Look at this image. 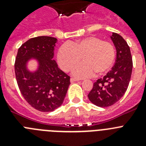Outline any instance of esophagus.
Listing matches in <instances>:
<instances>
[{"instance_id": "obj_1", "label": "esophagus", "mask_w": 146, "mask_h": 146, "mask_svg": "<svg viewBox=\"0 0 146 146\" xmlns=\"http://www.w3.org/2000/svg\"><path fill=\"white\" fill-rule=\"evenodd\" d=\"M70 81L71 82H77V81H79V80L76 79V78H71Z\"/></svg>"}]
</instances>
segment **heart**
Wrapping results in <instances>:
<instances>
[{"instance_id": "obj_1", "label": "heart", "mask_w": 146, "mask_h": 146, "mask_svg": "<svg viewBox=\"0 0 146 146\" xmlns=\"http://www.w3.org/2000/svg\"><path fill=\"white\" fill-rule=\"evenodd\" d=\"M82 57V64L74 66ZM115 52L111 43L95 36H88L63 44L57 53L59 66L64 72H69L73 67L72 74L76 77H91L96 72L104 74L113 66Z\"/></svg>"}]
</instances>
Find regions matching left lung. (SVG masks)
Segmentation results:
<instances>
[{
	"instance_id": "8db88e82",
	"label": "left lung",
	"mask_w": 146,
	"mask_h": 146,
	"mask_svg": "<svg viewBox=\"0 0 146 146\" xmlns=\"http://www.w3.org/2000/svg\"><path fill=\"white\" fill-rule=\"evenodd\" d=\"M116 50L115 64L103 78L94 83L88 95L89 100L100 108L112 106L119 101L127 90L132 71V58L129 45L121 35L110 36Z\"/></svg>"
}]
</instances>
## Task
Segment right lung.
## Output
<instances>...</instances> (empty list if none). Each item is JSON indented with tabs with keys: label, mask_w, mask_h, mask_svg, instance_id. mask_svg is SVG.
<instances>
[{
	"label": "right lung",
	"mask_w": 146,
	"mask_h": 146,
	"mask_svg": "<svg viewBox=\"0 0 146 146\" xmlns=\"http://www.w3.org/2000/svg\"><path fill=\"white\" fill-rule=\"evenodd\" d=\"M57 38L37 36L30 38L19 48L15 60L17 82L22 95L34 109L52 112L64 102L70 77L58 66L53 60ZM35 60L37 69L30 71L28 62Z\"/></svg>",
	"instance_id": "add662e5"
}]
</instances>
